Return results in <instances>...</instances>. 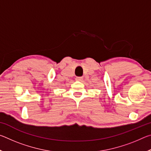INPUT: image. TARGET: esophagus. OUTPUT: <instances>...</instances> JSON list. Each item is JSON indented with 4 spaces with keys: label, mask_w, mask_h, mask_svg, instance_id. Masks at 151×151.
Masks as SVG:
<instances>
[{
    "label": "esophagus",
    "mask_w": 151,
    "mask_h": 151,
    "mask_svg": "<svg viewBox=\"0 0 151 151\" xmlns=\"http://www.w3.org/2000/svg\"><path fill=\"white\" fill-rule=\"evenodd\" d=\"M75 80L76 81H81L82 80H83V77H81V76H76V77L75 78Z\"/></svg>",
    "instance_id": "1"
}]
</instances>
